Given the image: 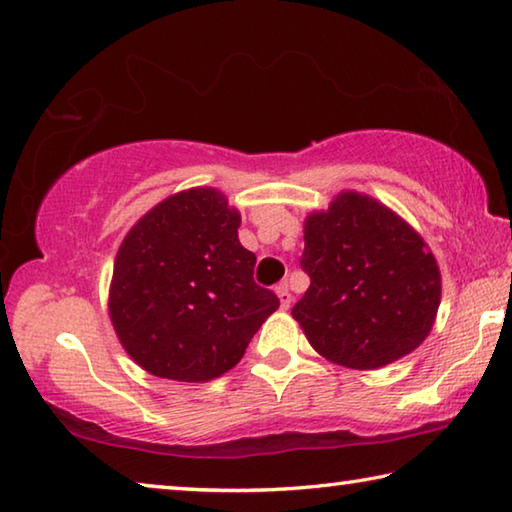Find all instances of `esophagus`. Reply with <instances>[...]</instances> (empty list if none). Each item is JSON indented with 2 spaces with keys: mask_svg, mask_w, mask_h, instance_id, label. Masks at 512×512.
Wrapping results in <instances>:
<instances>
[{
  "mask_svg": "<svg viewBox=\"0 0 512 512\" xmlns=\"http://www.w3.org/2000/svg\"><path fill=\"white\" fill-rule=\"evenodd\" d=\"M275 293H277V298H280V307L282 309H289L291 307V293H289V282H280L275 287Z\"/></svg>",
  "mask_w": 512,
  "mask_h": 512,
  "instance_id": "34e87169",
  "label": "esophagus"
}]
</instances>
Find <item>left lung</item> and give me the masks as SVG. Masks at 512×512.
Segmentation results:
<instances>
[{
  "label": "left lung",
  "mask_w": 512,
  "mask_h": 512,
  "mask_svg": "<svg viewBox=\"0 0 512 512\" xmlns=\"http://www.w3.org/2000/svg\"><path fill=\"white\" fill-rule=\"evenodd\" d=\"M300 266L311 284L291 314L325 359L375 370L429 336L440 305L436 257L375 198L343 192L309 214Z\"/></svg>",
  "instance_id": "8db88e82"
}]
</instances>
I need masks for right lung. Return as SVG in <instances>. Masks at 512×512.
<instances>
[{
    "label": "right lung",
    "mask_w": 512,
    "mask_h": 512,
    "mask_svg": "<svg viewBox=\"0 0 512 512\" xmlns=\"http://www.w3.org/2000/svg\"><path fill=\"white\" fill-rule=\"evenodd\" d=\"M241 216L221 192L194 187L155 205L121 241L110 320L135 363L162 379L210 381L235 368L280 307L255 284Z\"/></svg>",
    "instance_id": "add662e5"
}]
</instances>
